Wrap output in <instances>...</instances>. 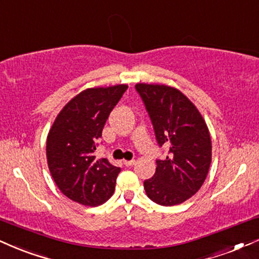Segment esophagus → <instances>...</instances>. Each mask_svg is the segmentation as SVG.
Listing matches in <instances>:
<instances>
[{"instance_id": "obj_1", "label": "esophagus", "mask_w": 259, "mask_h": 259, "mask_svg": "<svg viewBox=\"0 0 259 259\" xmlns=\"http://www.w3.org/2000/svg\"><path fill=\"white\" fill-rule=\"evenodd\" d=\"M135 163H136L135 159H130V161H128V159H124V161H123V164L127 165V167H131V165H133Z\"/></svg>"}]
</instances>
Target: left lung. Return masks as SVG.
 Masks as SVG:
<instances>
[{
  "mask_svg": "<svg viewBox=\"0 0 259 259\" xmlns=\"http://www.w3.org/2000/svg\"><path fill=\"white\" fill-rule=\"evenodd\" d=\"M144 102L159 146H169L167 158L157 159L155 175L144 181L146 196L163 206L190 199L205 181L211 163V138L197 107L178 89L136 85Z\"/></svg>",
  "mask_w": 259,
  "mask_h": 259,
  "instance_id": "left-lung-1",
  "label": "left lung"
}]
</instances>
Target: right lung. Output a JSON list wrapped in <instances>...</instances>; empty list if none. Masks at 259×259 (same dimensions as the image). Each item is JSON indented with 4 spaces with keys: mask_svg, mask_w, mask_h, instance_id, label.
<instances>
[{
    "mask_svg": "<svg viewBox=\"0 0 259 259\" xmlns=\"http://www.w3.org/2000/svg\"><path fill=\"white\" fill-rule=\"evenodd\" d=\"M126 84L91 88L67 103L47 137V161L60 191L82 205L97 206L113 196L121 169L92 152Z\"/></svg>",
    "mask_w": 259,
    "mask_h": 259,
    "instance_id": "obj_1",
    "label": "right lung"
}]
</instances>
